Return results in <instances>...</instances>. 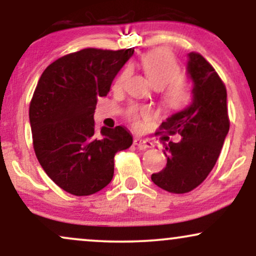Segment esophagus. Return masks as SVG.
I'll use <instances>...</instances> for the list:
<instances>
[{
	"mask_svg": "<svg viewBox=\"0 0 256 256\" xmlns=\"http://www.w3.org/2000/svg\"><path fill=\"white\" fill-rule=\"evenodd\" d=\"M134 144L136 146L138 149H140V150H144V149L152 148V143L150 142V140H143V138H140V137L134 138Z\"/></svg>",
	"mask_w": 256,
	"mask_h": 256,
	"instance_id": "34e87169",
	"label": "esophagus"
}]
</instances>
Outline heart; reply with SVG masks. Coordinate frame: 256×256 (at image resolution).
Segmentation results:
<instances>
[{"mask_svg":"<svg viewBox=\"0 0 256 256\" xmlns=\"http://www.w3.org/2000/svg\"><path fill=\"white\" fill-rule=\"evenodd\" d=\"M142 67L146 78L158 89L165 88L162 94L164 106L168 110H180L192 100V91L182 79V70L174 58L165 49H156L146 52L142 58ZM126 73H122L116 79L114 88L120 89L124 84ZM154 116L150 107L132 106L128 110V118L134 128H140L143 122H149Z\"/></svg>","mask_w":256,"mask_h":256,"instance_id":"1","label":"heart"}]
</instances>
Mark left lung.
Segmentation results:
<instances>
[{"label":"left lung","mask_w":256,"mask_h":256,"mask_svg":"<svg viewBox=\"0 0 256 256\" xmlns=\"http://www.w3.org/2000/svg\"><path fill=\"white\" fill-rule=\"evenodd\" d=\"M188 56V73L194 83L192 104L170 116L155 134L182 136L178 143L165 146L166 167L152 174L158 188L172 194L192 192L207 178L230 128L225 84L201 54L192 52Z\"/></svg>","instance_id":"1"}]
</instances>
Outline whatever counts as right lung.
Wrapping results in <instances>:
<instances>
[{
  "mask_svg": "<svg viewBox=\"0 0 256 256\" xmlns=\"http://www.w3.org/2000/svg\"><path fill=\"white\" fill-rule=\"evenodd\" d=\"M134 48H86L49 64L30 102L36 156L48 177L64 192L89 196L110 183L114 156L130 148L132 136L122 126L96 132L94 113Z\"/></svg>",
  "mask_w": 256,
  "mask_h": 256,
  "instance_id": "obj_1",
  "label": "right lung"
}]
</instances>
